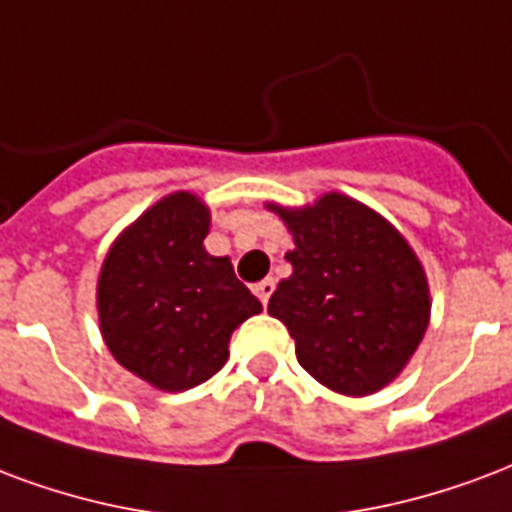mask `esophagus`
Returning a JSON list of instances; mask_svg holds the SVG:
<instances>
[{
  "instance_id": "1",
  "label": "esophagus",
  "mask_w": 512,
  "mask_h": 512,
  "mask_svg": "<svg viewBox=\"0 0 512 512\" xmlns=\"http://www.w3.org/2000/svg\"><path fill=\"white\" fill-rule=\"evenodd\" d=\"M274 279H263V282H257L255 285V293H257V298H260V301H263V306L268 304V298H271V293H274Z\"/></svg>"
}]
</instances>
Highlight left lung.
Here are the masks:
<instances>
[{
	"instance_id": "8db88e82",
	"label": "left lung",
	"mask_w": 512,
	"mask_h": 512,
	"mask_svg": "<svg viewBox=\"0 0 512 512\" xmlns=\"http://www.w3.org/2000/svg\"><path fill=\"white\" fill-rule=\"evenodd\" d=\"M293 233V274L268 314L295 339L298 363L344 396L399 377L429 328V279L399 230L358 200L328 192L314 206L268 203Z\"/></svg>"
}]
</instances>
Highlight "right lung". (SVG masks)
<instances>
[{
  "label": "right lung",
  "mask_w": 512,
  "mask_h": 512,
  "mask_svg": "<svg viewBox=\"0 0 512 512\" xmlns=\"http://www.w3.org/2000/svg\"><path fill=\"white\" fill-rule=\"evenodd\" d=\"M208 225L211 211L198 195L173 192L146 208L102 263V339L127 372L160 391H189L214 377L233 331L263 312L230 257L206 252Z\"/></svg>",
  "instance_id": "add662e5"
}]
</instances>
